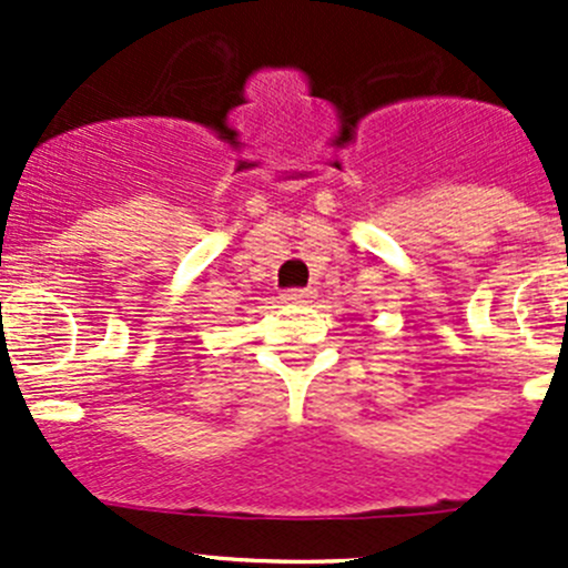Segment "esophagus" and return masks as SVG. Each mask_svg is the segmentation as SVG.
I'll return each instance as SVG.
<instances>
[{
  "instance_id": "34e87169",
  "label": "esophagus",
  "mask_w": 568,
  "mask_h": 568,
  "mask_svg": "<svg viewBox=\"0 0 568 568\" xmlns=\"http://www.w3.org/2000/svg\"><path fill=\"white\" fill-rule=\"evenodd\" d=\"M283 300L291 302V305H307V302L316 300V294H313L311 288H296V291H285Z\"/></svg>"
}]
</instances>
